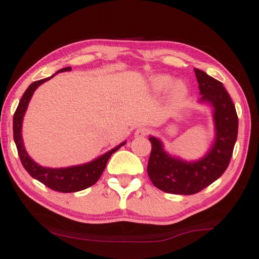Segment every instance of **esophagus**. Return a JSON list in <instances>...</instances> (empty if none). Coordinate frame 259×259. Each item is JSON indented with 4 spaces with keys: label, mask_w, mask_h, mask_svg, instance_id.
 Listing matches in <instances>:
<instances>
[{
    "label": "esophagus",
    "mask_w": 259,
    "mask_h": 259,
    "mask_svg": "<svg viewBox=\"0 0 259 259\" xmlns=\"http://www.w3.org/2000/svg\"><path fill=\"white\" fill-rule=\"evenodd\" d=\"M147 134H148V128H146V127H139V128H137L136 132H134V137L143 138L145 136H147Z\"/></svg>",
    "instance_id": "esophagus-1"
}]
</instances>
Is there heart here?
I'll return each instance as SVG.
<instances>
[{"mask_svg":"<svg viewBox=\"0 0 259 259\" xmlns=\"http://www.w3.org/2000/svg\"><path fill=\"white\" fill-rule=\"evenodd\" d=\"M173 83V77L169 75H157L152 77L151 84L155 92H162L171 87ZM172 93L176 98H183L187 93V87L183 81H177L172 86Z\"/></svg>","mask_w":259,"mask_h":259,"instance_id":"obj_1","label":"heart"}]
</instances>
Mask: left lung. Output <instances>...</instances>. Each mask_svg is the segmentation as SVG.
I'll return each instance as SVG.
<instances>
[{"label":"left lung","instance_id":"1","mask_svg":"<svg viewBox=\"0 0 259 259\" xmlns=\"http://www.w3.org/2000/svg\"><path fill=\"white\" fill-rule=\"evenodd\" d=\"M200 91V104L213 108L214 140L203 158L186 161L164 150L158 138L150 137L152 144L147 173L155 187L166 193L194 194L215 182L231 160L238 133V116L235 105L221 81L194 68Z\"/></svg>","mask_w":259,"mask_h":259}]
</instances>
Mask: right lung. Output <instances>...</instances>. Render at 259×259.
<instances>
[{
    "label": "right lung",
    "mask_w": 259,
    "mask_h": 259,
    "mask_svg": "<svg viewBox=\"0 0 259 259\" xmlns=\"http://www.w3.org/2000/svg\"><path fill=\"white\" fill-rule=\"evenodd\" d=\"M70 69H72L70 67H66V68H62L60 69L59 72H56L54 75L61 72H68ZM54 75L35 81V82L30 83V86L27 88L26 92H24L13 119L14 141H15L16 144L17 152H19V157L21 159L23 167L26 168V171L29 173L33 178L38 180V182H41L42 184H45V185L48 186L49 189L58 191V192H77V191L84 190L87 189V187L94 185V184L98 182L99 178H100L102 175V172H104L106 165H107L108 159L111 158V155L114 153L115 151H118L120 147L123 146V145L126 144V141H123V143L118 145L116 147L112 148V150L108 151L107 153L102 154L101 157L87 162V164L69 166V167L61 168L44 167V166L36 164V162L28 155L26 148H24L22 139V121L24 113L27 111L28 104H29L34 92L36 91V88L40 86V84L46 82V81H48L49 79H52Z\"/></svg>",
    "instance_id": "1"
}]
</instances>
